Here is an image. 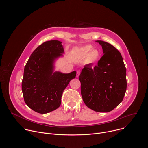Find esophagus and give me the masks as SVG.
<instances>
[{"mask_svg": "<svg viewBox=\"0 0 148 148\" xmlns=\"http://www.w3.org/2000/svg\"><path fill=\"white\" fill-rule=\"evenodd\" d=\"M80 75V71H77V77H78Z\"/></svg>", "mask_w": 148, "mask_h": 148, "instance_id": "1", "label": "esophagus"}]
</instances>
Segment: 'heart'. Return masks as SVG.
Listing matches in <instances>:
<instances>
[{
  "instance_id": "b5f03b06",
  "label": "heart",
  "mask_w": 148,
  "mask_h": 148,
  "mask_svg": "<svg viewBox=\"0 0 148 148\" xmlns=\"http://www.w3.org/2000/svg\"><path fill=\"white\" fill-rule=\"evenodd\" d=\"M93 47L91 45H87L81 48L79 50V53L81 56L86 57L88 55V61L89 62H93L96 61L100 56L99 51L97 49H92Z\"/></svg>"
}]
</instances>
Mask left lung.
Masks as SVG:
<instances>
[{"mask_svg": "<svg viewBox=\"0 0 148 148\" xmlns=\"http://www.w3.org/2000/svg\"><path fill=\"white\" fill-rule=\"evenodd\" d=\"M103 55L92 66L82 70L79 79L84 102L90 109L101 112L113 110L122 101L126 90V68L120 52L112 45L101 40Z\"/></svg>", "mask_w": 148, "mask_h": 148, "instance_id": "left-lung-1", "label": "left lung"}]
</instances>
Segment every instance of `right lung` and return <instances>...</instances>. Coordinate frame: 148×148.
<instances>
[{"mask_svg": "<svg viewBox=\"0 0 148 148\" xmlns=\"http://www.w3.org/2000/svg\"><path fill=\"white\" fill-rule=\"evenodd\" d=\"M63 53L61 41H46L36 48L26 63L22 90L25 103L36 112L46 114L57 109L63 91L76 77L75 71L53 73L54 61Z\"/></svg>", "mask_w": 148, "mask_h": 148, "instance_id": "add662e5", "label": "right lung"}]
</instances>
